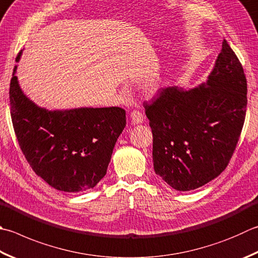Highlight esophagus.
Wrapping results in <instances>:
<instances>
[{"mask_svg":"<svg viewBox=\"0 0 258 258\" xmlns=\"http://www.w3.org/2000/svg\"><path fill=\"white\" fill-rule=\"evenodd\" d=\"M130 121L131 124H139L144 121V115L139 111H133L130 113Z\"/></svg>","mask_w":258,"mask_h":258,"instance_id":"obj_1","label":"esophagus"}]
</instances>
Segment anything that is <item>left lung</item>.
Returning <instances> with one entry per match:
<instances>
[{"mask_svg":"<svg viewBox=\"0 0 258 258\" xmlns=\"http://www.w3.org/2000/svg\"><path fill=\"white\" fill-rule=\"evenodd\" d=\"M247 83L226 40L206 82L167 86L145 104L153 131L154 169L176 191H191L223 172L244 125Z\"/></svg>","mask_w":258,"mask_h":258,"instance_id":"left-lung-1","label":"left lung"}]
</instances>
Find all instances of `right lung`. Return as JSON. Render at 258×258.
I'll return each mask as SVG.
<instances>
[{"mask_svg": "<svg viewBox=\"0 0 258 258\" xmlns=\"http://www.w3.org/2000/svg\"><path fill=\"white\" fill-rule=\"evenodd\" d=\"M22 51L17 61H20ZM14 66L10 105L20 148L33 171L64 192L93 188L106 174L116 139L125 127V111L111 108L48 110L23 93Z\"/></svg>", "mask_w": 258, "mask_h": 258, "instance_id": "obj_1", "label": "right lung"}]
</instances>
